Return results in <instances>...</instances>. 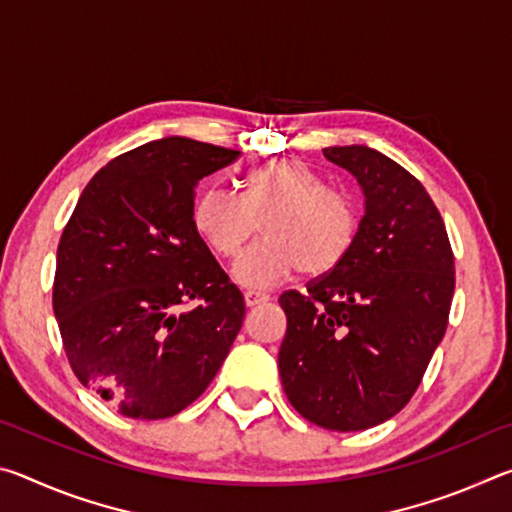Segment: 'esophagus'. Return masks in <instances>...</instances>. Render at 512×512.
Returning a JSON list of instances; mask_svg holds the SVG:
<instances>
[{"label":"esophagus","instance_id":"esophagus-1","mask_svg":"<svg viewBox=\"0 0 512 512\" xmlns=\"http://www.w3.org/2000/svg\"><path fill=\"white\" fill-rule=\"evenodd\" d=\"M244 300H246V307H259V305H264V302H268V296L266 293H257V291H246L244 293Z\"/></svg>","mask_w":512,"mask_h":512}]
</instances>
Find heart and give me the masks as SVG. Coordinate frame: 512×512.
<instances>
[{"instance_id": "obj_1", "label": "heart", "mask_w": 512, "mask_h": 512, "mask_svg": "<svg viewBox=\"0 0 512 512\" xmlns=\"http://www.w3.org/2000/svg\"><path fill=\"white\" fill-rule=\"evenodd\" d=\"M262 223V244L241 255L232 275L248 289L275 287L298 271L323 277L357 244L361 210L354 196L325 187L296 158H275L241 178V196L205 189L194 203V228L219 257H235Z\"/></svg>"}]
</instances>
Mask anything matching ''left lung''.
I'll return each mask as SVG.
<instances>
[{
    "mask_svg": "<svg viewBox=\"0 0 512 512\" xmlns=\"http://www.w3.org/2000/svg\"><path fill=\"white\" fill-rule=\"evenodd\" d=\"M323 155L357 178L366 212L336 271L280 296L277 366L302 418L361 431L400 413L420 386L447 329L454 255L427 189L395 160L361 144Z\"/></svg>",
    "mask_w": 512,
    "mask_h": 512,
    "instance_id": "1",
    "label": "left lung"
}]
</instances>
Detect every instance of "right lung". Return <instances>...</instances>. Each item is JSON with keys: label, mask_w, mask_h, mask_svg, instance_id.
<instances>
[{"label": "right lung", "mask_w": 512, "mask_h": 512, "mask_svg": "<svg viewBox=\"0 0 512 512\" xmlns=\"http://www.w3.org/2000/svg\"><path fill=\"white\" fill-rule=\"evenodd\" d=\"M237 158L178 135L142 144L94 173L65 225L54 314L69 366L126 418L192 404L244 323V296L194 228L198 183Z\"/></svg>", "instance_id": "1"}]
</instances>
